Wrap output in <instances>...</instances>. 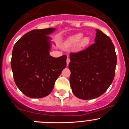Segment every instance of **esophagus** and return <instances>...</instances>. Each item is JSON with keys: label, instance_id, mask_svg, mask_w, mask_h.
<instances>
[{"label": "esophagus", "instance_id": "esophagus-1", "mask_svg": "<svg viewBox=\"0 0 129 129\" xmlns=\"http://www.w3.org/2000/svg\"><path fill=\"white\" fill-rule=\"evenodd\" d=\"M70 59L69 58V57H68L67 59V66H69V63H70Z\"/></svg>", "mask_w": 129, "mask_h": 129}]
</instances>
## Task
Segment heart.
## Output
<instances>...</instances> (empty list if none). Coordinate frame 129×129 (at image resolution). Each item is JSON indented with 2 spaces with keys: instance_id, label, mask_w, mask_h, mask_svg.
<instances>
[{
  "instance_id": "b5f03b06",
  "label": "heart",
  "mask_w": 129,
  "mask_h": 129,
  "mask_svg": "<svg viewBox=\"0 0 129 129\" xmlns=\"http://www.w3.org/2000/svg\"><path fill=\"white\" fill-rule=\"evenodd\" d=\"M84 35L82 33H78L73 36L70 37L66 42L67 45L68 46H73L76 45L78 42H79V45L81 47H86L90 43V39L88 37L83 38Z\"/></svg>"
}]
</instances>
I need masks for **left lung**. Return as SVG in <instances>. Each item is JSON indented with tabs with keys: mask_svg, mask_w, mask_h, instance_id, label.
I'll use <instances>...</instances> for the list:
<instances>
[{
	"mask_svg": "<svg viewBox=\"0 0 129 129\" xmlns=\"http://www.w3.org/2000/svg\"><path fill=\"white\" fill-rule=\"evenodd\" d=\"M94 44L71 53L69 67L72 92L81 100H92L107 91L113 82L117 58L112 40L96 29Z\"/></svg>",
	"mask_w": 129,
	"mask_h": 129,
	"instance_id": "1",
	"label": "left lung"
}]
</instances>
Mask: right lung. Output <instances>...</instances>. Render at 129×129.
<instances>
[{
    "label": "right lung",
    "mask_w": 129,
    "mask_h": 129,
    "mask_svg": "<svg viewBox=\"0 0 129 129\" xmlns=\"http://www.w3.org/2000/svg\"><path fill=\"white\" fill-rule=\"evenodd\" d=\"M54 28L33 29L13 47L11 66L15 83L26 96L41 98L51 92L54 82L66 67L67 56L53 57L48 36Z\"/></svg>",
    "instance_id": "obj_1"
}]
</instances>
